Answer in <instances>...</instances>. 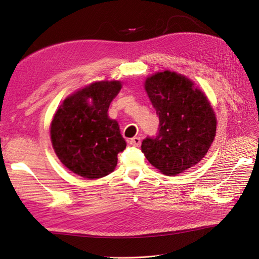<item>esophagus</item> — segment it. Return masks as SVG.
Wrapping results in <instances>:
<instances>
[{"mask_svg":"<svg viewBox=\"0 0 259 259\" xmlns=\"http://www.w3.org/2000/svg\"><path fill=\"white\" fill-rule=\"evenodd\" d=\"M130 143H131V146H133V147L139 148L140 144H141V139H140V137H134L130 140Z\"/></svg>","mask_w":259,"mask_h":259,"instance_id":"1","label":"esophagus"}]
</instances>
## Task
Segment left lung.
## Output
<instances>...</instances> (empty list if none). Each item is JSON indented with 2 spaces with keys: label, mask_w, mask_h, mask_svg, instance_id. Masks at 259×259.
Here are the masks:
<instances>
[{
  "label": "left lung",
  "mask_w": 259,
  "mask_h": 259,
  "mask_svg": "<svg viewBox=\"0 0 259 259\" xmlns=\"http://www.w3.org/2000/svg\"><path fill=\"white\" fill-rule=\"evenodd\" d=\"M144 89L159 117V133L142 141L149 162L164 175H177L200 162L215 137L210 102L194 82L174 71L148 76Z\"/></svg>",
  "instance_id": "1"
}]
</instances>
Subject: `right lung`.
Returning <instances> with one entry per match:
<instances>
[{
    "label": "right lung",
    "mask_w": 259,
    "mask_h": 259,
    "mask_svg": "<svg viewBox=\"0 0 259 259\" xmlns=\"http://www.w3.org/2000/svg\"><path fill=\"white\" fill-rule=\"evenodd\" d=\"M120 80H100L67 97L51 122L52 146L70 171L88 180L115 170L118 153L126 148L119 124L108 117Z\"/></svg>",
    "instance_id": "right-lung-1"
}]
</instances>
